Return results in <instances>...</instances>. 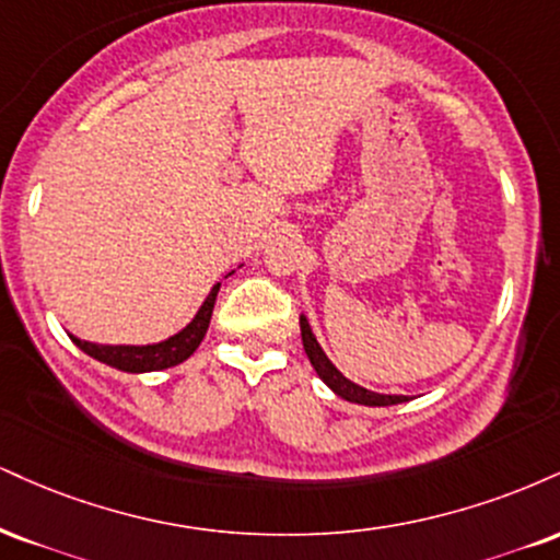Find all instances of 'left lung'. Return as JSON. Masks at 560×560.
<instances>
[{
	"instance_id": "8db88e82",
	"label": "left lung",
	"mask_w": 560,
	"mask_h": 560,
	"mask_svg": "<svg viewBox=\"0 0 560 560\" xmlns=\"http://www.w3.org/2000/svg\"><path fill=\"white\" fill-rule=\"evenodd\" d=\"M300 331H302V347H305V354H307L310 365L315 368L318 378L326 383V386L331 388L336 396H341V399H345V401L362 404V407H390V404L409 401V396L378 394V390L362 388V386H357L354 381H349L347 375L341 373V370L336 368L331 360H328V354L323 352V347L318 345V339H315V334H313V328H310L305 313L300 315Z\"/></svg>"
}]
</instances>
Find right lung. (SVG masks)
I'll use <instances>...</instances> for the list:
<instances>
[{
    "label": "right lung",
    "instance_id": "1",
    "mask_svg": "<svg viewBox=\"0 0 560 560\" xmlns=\"http://www.w3.org/2000/svg\"><path fill=\"white\" fill-rule=\"evenodd\" d=\"M234 273V271H232ZM226 273V276H232ZM224 276V279H226ZM221 281L213 284L208 298L203 300V305L198 307L195 318L187 323L182 331H177L170 339L164 341H153V345H96V341H85L78 339V336L67 334L72 339V345L78 349H83L88 357L93 360L104 362L114 370H122V373H153V370H166L179 365L190 357L195 349L200 347V341L206 339L208 323H211V313L215 305V294H219Z\"/></svg>",
    "mask_w": 560,
    "mask_h": 560
}]
</instances>
